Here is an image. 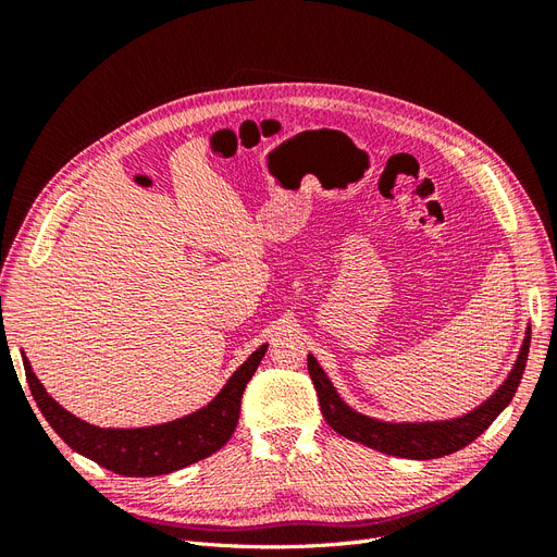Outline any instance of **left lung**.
I'll use <instances>...</instances> for the list:
<instances>
[{"label": "left lung", "instance_id": "left-lung-1", "mask_svg": "<svg viewBox=\"0 0 557 557\" xmlns=\"http://www.w3.org/2000/svg\"><path fill=\"white\" fill-rule=\"evenodd\" d=\"M528 352H530V330H528L525 342H522L520 356L511 369V374L507 381H504L499 391L485 404H481L479 409H474L462 418L444 420V423H407V425L397 423L395 425V423H381V420L356 413L350 407H346L339 395H336L330 379L325 376V372L320 369L313 356H309V376L315 385L320 411H323V418L327 420V425L334 432H339L350 442L364 444L369 448H376L387 455H397V458L434 460L465 448L467 444L474 442L479 434H483L487 428H491L493 420L504 411V407H507L518 391L522 372H525Z\"/></svg>", "mask_w": 557, "mask_h": 557}]
</instances>
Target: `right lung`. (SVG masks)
<instances>
[{"label":"right lung","mask_w":557,"mask_h":557,"mask_svg":"<svg viewBox=\"0 0 557 557\" xmlns=\"http://www.w3.org/2000/svg\"><path fill=\"white\" fill-rule=\"evenodd\" d=\"M267 344L234 372L218 397L197 413L172 420V423L139 430H102L83 423L81 418L64 411L50 397L39 379L32 372L29 360L23 356L25 376L29 383L39 411L48 420L60 440L76 453L86 455L92 462L123 476H162L176 469L188 467L197 460L209 458L211 453L223 448L239 423L242 395L246 383L256 374L264 358Z\"/></svg>","instance_id":"1"}]
</instances>
